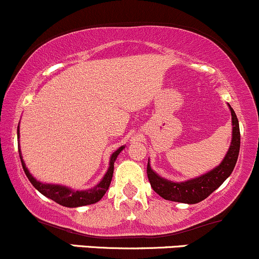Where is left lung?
Instances as JSON below:
<instances>
[{
    "instance_id": "8db88e82",
    "label": "left lung",
    "mask_w": 259,
    "mask_h": 259,
    "mask_svg": "<svg viewBox=\"0 0 259 259\" xmlns=\"http://www.w3.org/2000/svg\"><path fill=\"white\" fill-rule=\"evenodd\" d=\"M231 119H233V139L227 156L218 167L210 170L209 173L202 175L196 179L185 181V183H173L163 179L151 169L150 163L147 164V178L151 186L160 197L164 200L181 202V203H198L215 191L219 186L228 179L233 173L237 157L240 152V127L239 120L234 109L230 107Z\"/></svg>"
}]
</instances>
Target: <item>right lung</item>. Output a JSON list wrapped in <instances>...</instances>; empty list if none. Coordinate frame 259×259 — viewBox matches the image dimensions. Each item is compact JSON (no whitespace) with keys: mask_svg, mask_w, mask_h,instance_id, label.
Listing matches in <instances>:
<instances>
[{"mask_svg":"<svg viewBox=\"0 0 259 259\" xmlns=\"http://www.w3.org/2000/svg\"><path fill=\"white\" fill-rule=\"evenodd\" d=\"M18 138H19V126H18ZM123 146L118 148L114 153L111 156V160H109V168L107 170V173L99 185H96L94 189L86 190V191H74V190L68 189L65 186L61 185H50V184H41L40 181L35 179L32 175L29 173V170L26 169L24 162L22 159V154H20L19 150V157L20 162H22L23 169H24L25 175L28 177V179L32 184V186L40 191L41 194L46 197L51 198L55 202H57L58 204L64 207H80V206H86V204H92L99 202L101 198L103 197V195L106 194V191L108 190L109 184H111L112 177H113V169H114V162L117 159L118 154L120 153V151L123 150Z\"/></svg>","mask_w":259,"mask_h":259,"instance_id":"add662e5","label":"right lung"}]
</instances>
